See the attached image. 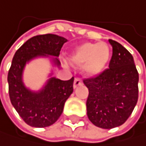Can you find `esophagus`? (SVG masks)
Returning <instances> with one entry per match:
<instances>
[{"instance_id":"34e87169","label":"esophagus","mask_w":146,"mask_h":146,"mask_svg":"<svg viewBox=\"0 0 146 146\" xmlns=\"http://www.w3.org/2000/svg\"><path fill=\"white\" fill-rule=\"evenodd\" d=\"M80 85H82V80L80 78H75L74 81V88H77Z\"/></svg>"}]
</instances>
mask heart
Segmentation results:
<instances>
[{
	"label": "heart",
	"instance_id": "1",
	"mask_svg": "<svg viewBox=\"0 0 146 146\" xmlns=\"http://www.w3.org/2000/svg\"><path fill=\"white\" fill-rule=\"evenodd\" d=\"M111 51L105 43L83 42L72 49L69 62L75 66L84 65V74L88 77H96L108 68Z\"/></svg>",
	"mask_w": 146,
	"mask_h": 146
}]
</instances>
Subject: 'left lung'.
Here are the masks:
<instances>
[{"mask_svg":"<svg viewBox=\"0 0 146 146\" xmlns=\"http://www.w3.org/2000/svg\"><path fill=\"white\" fill-rule=\"evenodd\" d=\"M109 42L112 46L109 68L99 76L83 80L88 88V119L102 129L124 123L138 99V72L132 55L116 41Z\"/></svg>","mask_w":146,"mask_h":146,"instance_id":"obj_1","label":"left lung"}]
</instances>
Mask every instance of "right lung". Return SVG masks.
<instances>
[{"label":"right lung","instance_id":"add662e5","mask_svg":"<svg viewBox=\"0 0 146 146\" xmlns=\"http://www.w3.org/2000/svg\"><path fill=\"white\" fill-rule=\"evenodd\" d=\"M67 40L54 34L35 36L15 52L8 74L9 99L23 120L32 127L44 128L53 124L63 112L66 101L74 91V80L51 78L39 93H32L23 84L22 74L29 60L37 56L58 57ZM59 66V61L55 58Z\"/></svg>","mask_w":146,"mask_h":146}]
</instances>
